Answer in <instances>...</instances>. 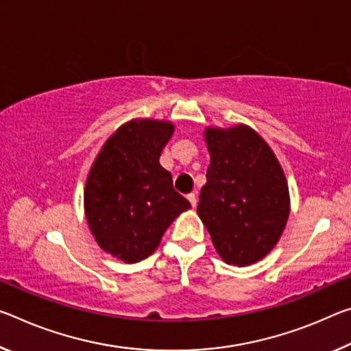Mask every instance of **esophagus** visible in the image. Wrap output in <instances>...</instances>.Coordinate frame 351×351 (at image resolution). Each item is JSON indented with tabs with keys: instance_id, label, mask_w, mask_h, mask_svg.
I'll return each mask as SVG.
<instances>
[{
	"instance_id": "obj_1",
	"label": "esophagus",
	"mask_w": 351,
	"mask_h": 351,
	"mask_svg": "<svg viewBox=\"0 0 351 351\" xmlns=\"http://www.w3.org/2000/svg\"><path fill=\"white\" fill-rule=\"evenodd\" d=\"M187 199H189V202H191L192 208H195V206H197V197H195V193H189Z\"/></svg>"
}]
</instances>
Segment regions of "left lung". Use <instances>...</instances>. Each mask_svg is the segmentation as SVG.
<instances>
[{
  "mask_svg": "<svg viewBox=\"0 0 351 351\" xmlns=\"http://www.w3.org/2000/svg\"><path fill=\"white\" fill-rule=\"evenodd\" d=\"M208 182L198 215L226 264L247 267L265 258L285 231L291 197L274 149L253 128L209 126Z\"/></svg>",
  "mask_w": 351,
  "mask_h": 351,
  "instance_id": "obj_1",
  "label": "left lung"
}]
</instances>
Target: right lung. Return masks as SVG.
<instances>
[{
    "instance_id": "obj_1",
    "label": "right lung",
    "mask_w": 351,
    "mask_h": 351,
    "mask_svg": "<svg viewBox=\"0 0 351 351\" xmlns=\"http://www.w3.org/2000/svg\"><path fill=\"white\" fill-rule=\"evenodd\" d=\"M175 132L169 120L134 119L99 149L84 189V213L101 250L126 264L148 258L191 203L173 189L159 156Z\"/></svg>"
}]
</instances>
